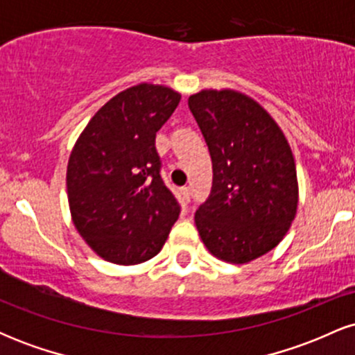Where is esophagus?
Segmentation results:
<instances>
[{"instance_id": "34e87169", "label": "esophagus", "mask_w": 355, "mask_h": 355, "mask_svg": "<svg viewBox=\"0 0 355 355\" xmlns=\"http://www.w3.org/2000/svg\"><path fill=\"white\" fill-rule=\"evenodd\" d=\"M180 193H182L183 200L190 202V187H183V189L180 190Z\"/></svg>"}]
</instances>
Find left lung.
I'll list each match as a JSON object with an SVG mask.
<instances>
[{"label":"left lung","mask_w":355,"mask_h":355,"mask_svg":"<svg viewBox=\"0 0 355 355\" xmlns=\"http://www.w3.org/2000/svg\"><path fill=\"white\" fill-rule=\"evenodd\" d=\"M209 145L210 197L195 214L207 250L229 263H248L282 242L299 207L294 153L259 101L232 88L189 96Z\"/></svg>","instance_id":"left-lung-1"}]
</instances>
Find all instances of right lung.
Wrapping results in <instances>:
<instances>
[{"instance_id":"add662e5","label":"right lung","mask_w":355,"mask_h":355,"mask_svg":"<svg viewBox=\"0 0 355 355\" xmlns=\"http://www.w3.org/2000/svg\"><path fill=\"white\" fill-rule=\"evenodd\" d=\"M182 95L138 83L101 107L73 146L67 168L75 229L107 262L137 266L164 247L180 207L160 177L155 135Z\"/></svg>"}]
</instances>
